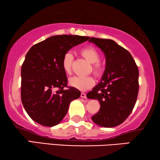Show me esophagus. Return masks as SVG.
Wrapping results in <instances>:
<instances>
[{
    "label": "esophagus",
    "mask_w": 160,
    "mask_h": 160,
    "mask_svg": "<svg viewBox=\"0 0 160 160\" xmlns=\"http://www.w3.org/2000/svg\"><path fill=\"white\" fill-rule=\"evenodd\" d=\"M81 98H86V94L84 92L81 93Z\"/></svg>",
    "instance_id": "1"
}]
</instances>
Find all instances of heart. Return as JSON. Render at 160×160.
Listing matches in <instances>:
<instances>
[{"instance_id": "obj_1", "label": "heart", "mask_w": 160, "mask_h": 160, "mask_svg": "<svg viewBox=\"0 0 160 160\" xmlns=\"http://www.w3.org/2000/svg\"><path fill=\"white\" fill-rule=\"evenodd\" d=\"M83 58L92 64V71L95 75H100L102 71L101 65L100 64V54L95 49L92 47H85L80 51ZM73 62V56L70 52H67L63 56L62 66L67 74L71 73L72 65ZM95 84V80L92 76H73L68 80V84L71 87L81 91H85L91 88Z\"/></svg>"}]
</instances>
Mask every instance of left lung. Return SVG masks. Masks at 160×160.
I'll return each mask as SVG.
<instances>
[{
  "mask_svg": "<svg viewBox=\"0 0 160 160\" xmlns=\"http://www.w3.org/2000/svg\"><path fill=\"white\" fill-rule=\"evenodd\" d=\"M89 41L100 48L106 58L101 80L87 95L100 105L92 120L99 126L113 128L122 124L134 108L139 89L138 68L130 52L114 41L91 38Z\"/></svg>",
  "mask_w": 160,
  "mask_h": 160,
  "instance_id": "obj_1",
  "label": "left lung"
}]
</instances>
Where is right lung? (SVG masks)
I'll return each mask as SVG.
<instances>
[{
  "instance_id": "1",
  "label": "right lung",
  "mask_w": 160,
  "mask_h": 160,
  "mask_svg": "<svg viewBox=\"0 0 160 160\" xmlns=\"http://www.w3.org/2000/svg\"><path fill=\"white\" fill-rule=\"evenodd\" d=\"M89 37L61 35L49 37L30 48L21 68V100L31 119L53 127L63 119L72 100L81 92L67 87L62 66L63 56Z\"/></svg>"
}]
</instances>
